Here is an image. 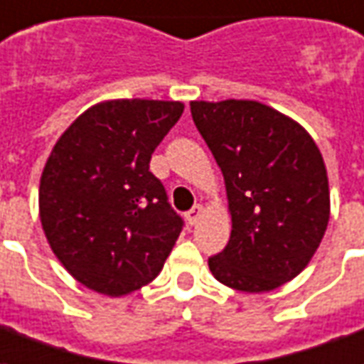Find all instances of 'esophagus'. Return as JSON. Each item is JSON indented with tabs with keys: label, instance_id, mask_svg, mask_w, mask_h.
Instances as JSON below:
<instances>
[{
	"label": "esophagus",
	"instance_id": "esophagus-1",
	"mask_svg": "<svg viewBox=\"0 0 364 364\" xmlns=\"http://www.w3.org/2000/svg\"><path fill=\"white\" fill-rule=\"evenodd\" d=\"M201 213H203V208H201V205H193V208L186 213V221L190 223V225H196V223L200 221Z\"/></svg>",
	"mask_w": 364,
	"mask_h": 364
}]
</instances>
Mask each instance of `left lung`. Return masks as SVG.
Returning a JSON list of instances; mask_svg holds the SVG:
<instances>
[{
  "mask_svg": "<svg viewBox=\"0 0 364 364\" xmlns=\"http://www.w3.org/2000/svg\"><path fill=\"white\" fill-rule=\"evenodd\" d=\"M221 166L232 230L209 258L215 279L246 293L281 287L309 266L330 219L323 159L306 129L256 100L190 105Z\"/></svg>",
  "mask_w": 364,
  "mask_h": 364,
  "instance_id": "left-lung-1",
  "label": "left lung"
}]
</instances>
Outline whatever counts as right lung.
I'll return each mask as SVG.
<instances>
[{"label":"right lung","instance_id":"right-lung-1","mask_svg":"<svg viewBox=\"0 0 364 364\" xmlns=\"http://www.w3.org/2000/svg\"><path fill=\"white\" fill-rule=\"evenodd\" d=\"M182 102L122 98L89 108L58 139L41 178V221L62 266L108 296L163 269L184 219L168 203L151 155Z\"/></svg>","mask_w":364,"mask_h":364}]
</instances>
